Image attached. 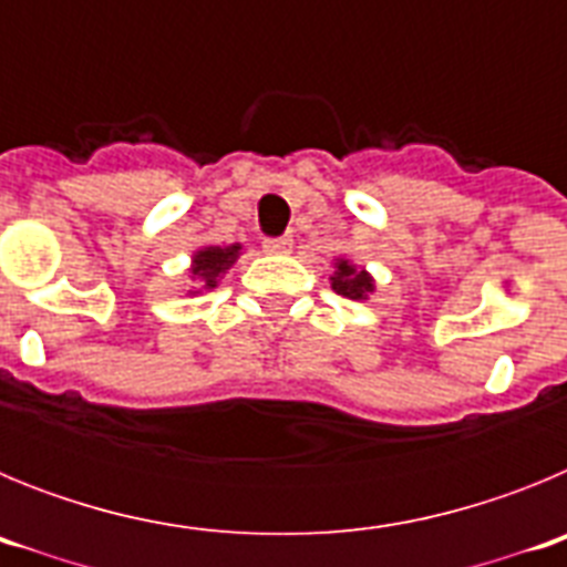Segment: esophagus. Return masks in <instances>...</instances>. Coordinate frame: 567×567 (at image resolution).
Masks as SVG:
<instances>
[{
    "mask_svg": "<svg viewBox=\"0 0 567 567\" xmlns=\"http://www.w3.org/2000/svg\"><path fill=\"white\" fill-rule=\"evenodd\" d=\"M260 247L267 255H287L292 249V235H278V238H264Z\"/></svg>",
    "mask_w": 567,
    "mask_h": 567,
    "instance_id": "1",
    "label": "esophagus"
}]
</instances>
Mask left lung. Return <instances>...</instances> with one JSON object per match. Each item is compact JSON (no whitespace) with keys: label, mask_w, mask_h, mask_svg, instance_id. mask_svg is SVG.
<instances>
[{"label":"left lung","mask_w":567,"mask_h":567,"mask_svg":"<svg viewBox=\"0 0 567 567\" xmlns=\"http://www.w3.org/2000/svg\"><path fill=\"white\" fill-rule=\"evenodd\" d=\"M332 289L349 300H365L374 292V278L349 258H334V272L329 275Z\"/></svg>","instance_id":"1"}]
</instances>
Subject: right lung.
<instances>
[{"label":"right lung","instance_id":"obj_1","mask_svg":"<svg viewBox=\"0 0 567 567\" xmlns=\"http://www.w3.org/2000/svg\"><path fill=\"white\" fill-rule=\"evenodd\" d=\"M240 244H229V247H202L193 252V264H189V275H193L195 284H202L198 289H189L193 292H202V289H215L218 280L227 275V269L233 267L240 255Z\"/></svg>","mask_w":567,"mask_h":567}]
</instances>
